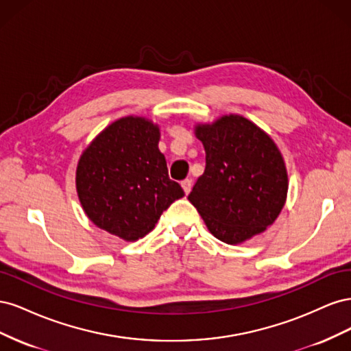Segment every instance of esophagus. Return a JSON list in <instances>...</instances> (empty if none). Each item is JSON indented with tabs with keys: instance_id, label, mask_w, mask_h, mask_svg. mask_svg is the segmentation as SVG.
<instances>
[{
	"instance_id": "1",
	"label": "esophagus",
	"mask_w": 351,
	"mask_h": 351,
	"mask_svg": "<svg viewBox=\"0 0 351 351\" xmlns=\"http://www.w3.org/2000/svg\"><path fill=\"white\" fill-rule=\"evenodd\" d=\"M182 187H183V190H184V193L189 195L190 190H192V180H189V178L183 180V182H182Z\"/></svg>"
}]
</instances>
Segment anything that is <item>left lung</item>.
<instances>
[{
	"label": "left lung",
	"mask_w": 351,
	"mask_h": 351,
	"mask_svg": "<svg viewBox=\"0 0 351 351\" xmlns=\"http://www.w3.org/2000/svg\"><path fill=\"white\" fill-rule=\"evenodd\" d=\"M206 167L189 200L218 240L239 244L261 234L284 208L289 177L277 145L241 115L197 124Z\"/></svg>",
	"instance_id": "left-lung-1"
}]
</instances>
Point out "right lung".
I'll return each mask as SVG.
<instances>
[{
	"label": "right lung",
	"mask_w": 351,
	"mask_h": 351,
	"mask_svg": "<svg viewBox=\"0 0 351 351\" xmlns=\"http://www.w3.org/2000/svg\"><path fill=\"white\" fill-rule=\"evenodd\" d=\"M159 136L151 120L124 117L95 137L79 159L76 189L84 214L125 241L145 237L184 196L182 186L169 180Z\"/></svg>",
	"instance_id": "add662e5"
}]
</instances>
